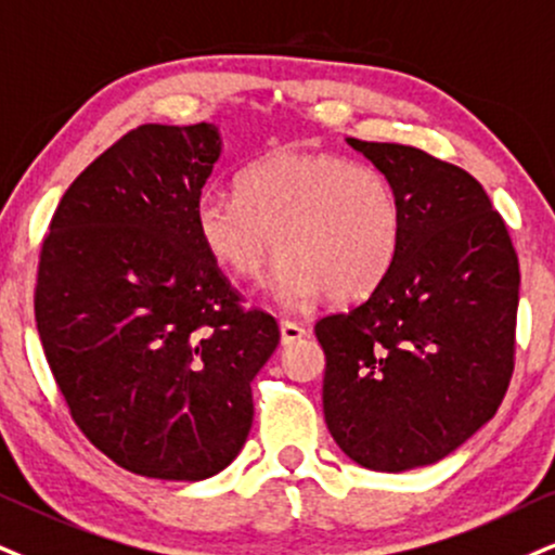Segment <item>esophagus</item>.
Returning <instances> with one entry per match:
<instances>
[{
  "label": "esophagus",
  "instance_id": "34e87169",
  "mask_svg": "<svg viewBox=\"0 0 555 555\" xmlns=\"http://www.w3.org/2000/svg\"><path fill=\"white\" fill-rule=\"evenodd\" d=\"M300 337H306L304 324H298V321H280V339H283V345H293Z\"/></svg>",
  "mask_w": 555,
  "mask_h": 555
}]
</instances>
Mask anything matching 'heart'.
<instances>
[{"mask_svg": "<svg viewBox=\"0 0 555 555\" xmlns=\"http://www.w3.org/2000/svg\"><path fill=\"white\" fill-rule=\"evenodd\" d=\"M195 234L242 283L262 280L278 246V298L306 309L324 293L354 300L378 288L399 257L403 208L378 167L280 149L236 177V195H197Z\"/></svg>", "mask_w": 555, "mask_h": 555, "instance_id": "obj_1", "label": "heart"}]
</instances>
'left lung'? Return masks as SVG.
<instances>
[{
  "instance_id": "8db88e82",
  "label": "left lung",
  "mask_w": 555,
  "mask_h": 555,
  "mask_svg": "<svg viewBox=\"0 0 555 555\" xmlns=\"http://www.w3.org/2000/svg\"><path fill=\"white\" fill-rule=\"evenodd\" d=\"M391 177L399 257L350 311L319 319L324 420L371 470L442 461L496 414L515 371L519 262L466 169L401 143L347 139Z\"/></svg>"
}]
</instances>
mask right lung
Returning a JSON list of instances; mask_svg holds the SVG:
<instances>
[{"label":"right lung","instance_id":"add662e5","mask_svg":"<svg viewBox=\"0 0 555 555\" xmlns=\"http://www.w3.org/2000/svg\"><path fill=\"white\" fill-rule=\"evenodd\" d=\"M218 156L210 122L133 128L68 184L40 246L36 324L72 420L120 468L162 481L234 461L280 341L195 234Z\"/></svg>","mask_w":555,"mask_h":555}]
</instances>
